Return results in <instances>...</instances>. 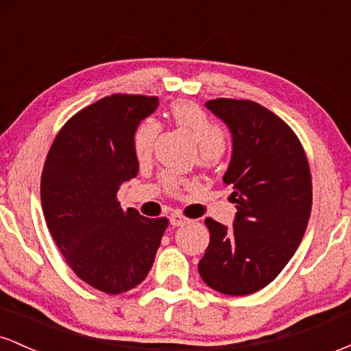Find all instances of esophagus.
<instances>
[{"mask_svg": "<svg viewBox=\"0 0 351 351\" xmlns=\"http://www.w3.org/2000/svg\"><path fill=\"white\" fill-rule=\"evenodd\" d=\"M186 223H188V219L183 215H180V213H175V215L170 216V224H171V226H175V228L184 226V224H186Z\"/></svg>", "mask_w": 351, "mask_h": 351, "instance_id": "34e87169", "label": "esophagus"}]
</instances>
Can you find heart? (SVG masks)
Here are the masks:
<instances>
[{
    "label": "heart",
    "mask_w": 351,
    "mask_h": 351,
    "mask_svg": "<svg viewBox=\"0 0 351 351\" xmlns=\"http://www.w3.org/2000/svg\"><path fill=\"white\" fill-rule=\"evenodd\" d=\"M171 120L176 127L189 132L198 143L201 150V162L208 163L216 160L226 148V135L216 122L206 115L198 106L189 102H178L171 107ZM160 135V125L155 120L147 119L138 125L134 135V150L138 160H147L155 148ZM183 181L176 176L167 175L163 178V186L167 191L176 193L183 186Z\"/></svg>",
    "instance_id": "obj_1"
}]
</instances>
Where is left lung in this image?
<instances>
[{
  "label": "left lung",
  "mask_w": 351,
  "mask_h": 351,
  "mask_svg": "<svg viewBox=\"0 0 351 351\" xmlns=\"http://www.w3.org/2000/svg\"><path fill=\"white\" fill-rule=\"evenodd\" d=\"M206 107L232 136L223 181L236 204L232 228L206 217L209 245L201 279L226 295H249L279 276L299 247L312 209V180L292 128L252 100L215 99Z\"/></svg>",
  "instance_id": "8db88e82"
}]
</instances>
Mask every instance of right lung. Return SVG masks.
I'll return each mask as SVG.
<instances>
[{
  "mask_svg": "<svg viewBox=\"0 0 351 351\" xmlns=\"http://www.w3.org/2000/svg\"><path fill=\"white\" fill-rule=\"evenodd\" d=\"M158 97H106L75 114L56 136L41 178L46 224L75 276L97 291L122 293L150 272L167 217L123 211L117 193L135 178L134 135Z\"/></svg>",
  "mask_w": 351,
  "mask_h": 351,
  "instance_id": "1",
  "label": "right lung"
}]
</instances>
